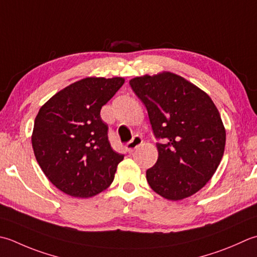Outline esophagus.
Segmentation results:
<instances>
[{
  "instance_id": "obj_1",
  "label": "esophagus",
  "mask_w": 257,
  "mask_h": 257,
  "mask_svg": "<svg viewBox=\"0 0 257 257\" xmlns=\"http://www.w3.org/2000/svg\"><path fill=\"white\" fill-rule=\"evenodd\" d=\"M143 142L144 140L142 137H139V136H135V137L130 140L127 145H125V150H127L128 153H133L136 148H138L139 146L143 144Z\"/></svg>"
}]
</instances>
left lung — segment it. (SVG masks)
<instances>
[{
    "label": "left lung",
    "instance_id": "left-lung-1",
    "mask_svg": "<svg viewBox=\"0 0 257 257\" xmlns=\"http://www.w3.org/2000/svg\"><path fill=\"white\" fill-rule=\"evenodd\" d=\"M148 111L157 163L146 172L156 193L180 200L197 193L222 160L226 133L213 100L180 75L162 72L129 81Z\"/></svg>",
    "mask_w": 257,
    "mask_h": 257
}]
</instances>
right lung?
<instances>
[{
    "instance_id": "right-lung-1",
    "label": "right lung",
    "mask_w": 257,
    "mask_h": 257,
    "mask_svg": "<svg viewBox=\"0 0 257 257\" xmlns=\"http://www.w3.org/2000/svg\"><path fill=\"white\" fill-rule=\"evenodd\" d=\"M123 78H85L45 102L34 120L32 147L42 172L72 197L88 198L113 182L123 155L108 140L102 105L122 87Z\"/></svg>"
}]
</instances>
